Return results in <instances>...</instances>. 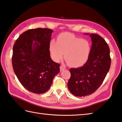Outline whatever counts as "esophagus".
I'll use <instances>...</instances> for the list:
<instances>
[{
  "label": "esophagus",
  "mask_w": 122,
  "mask_h": 122,
  "mask_svg": "<svg viewBox=\"0 0 122 122\" xmlns=\"http://www.w3.org/2000/svg\"><path fill=\"white\" fill-rule=\"evenodd\" d=\"M65 68L63 66H60V71H63L65 70Z\"/></svg>",
  "instance_id": "34e87169"
}]
</instances>
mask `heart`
Wrapping results in <instances>:
<instances>
[{
  "label": "heart",
  "instance_id": "1",
  "mask_svg": "<svg viewBox=\"0 0 122 122\" xmlns=\"http://www.w3.org/2000/svg\"><path fill=\"white\" fill-rule=\"evenodd\" d=\"M49 50L52 59L60 61L64 56L70 66L79 67L86 63L91 51L89 41L77 38L72 34L63 33L57 38V42L50 41Z\"/></svg>",
  "mask_w": 122,
  "mask_h": 122
}]
</instances>
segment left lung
I'll use <instances>...</instances> for the list:
<instances>
[{
  "label": "left lung",
  "mask_w": 122,
  "mask_h": 122,
  "mask_svg": "<svg viewBox=\"0 0 122 122\" xmlns=\"http://www.w3.org/2000/svg\"><path fill=\"white\" fill-rule=\"evenodd\" d=\"M91 37L92 46L89 58L84 65L72 68L68 82L73 95L84 97L93 93L104 81L111 64L110 50L105 40L97 34L86 33Z\"/></svg>",
  "instance_id": "1"
}]
</instances>
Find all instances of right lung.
Returning <instances> with one entry per match:
<instances>
[{
    "instance_id": "add662e5",
    "label": "right lung",
    "mask_w": 122,
    "mask_h": 122,
    "mask_svg": "<svg viewBox=\"0 0 122 122\" xmlns=\"http://www.w3.org/2000/svg\"><path fill=\"white\" fill-rule=\"evenodd\" d=\"M53 32L46 28L29 30L14 45L12 65L15 74L22 86L34 93L47 91L60 71V65L50 56L49 43Z\"/></svg>"
}]
</instances>
